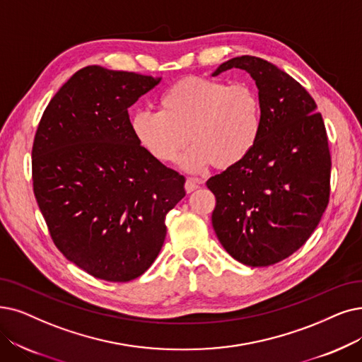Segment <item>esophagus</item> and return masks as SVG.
<instances>
[{
	"mask_svg": "<svg viewBox=\"0 0 362 362\" xmlns=\"http://www.w3.org/2000/svg\"><path fill=\"white\" fill-rule=\"evenodd\" d=\"M199 187H200V185H199V182H197L196 180L187 178V181H185V192H187V193H192V192L197 190Z\"/></svg>",
	"mask_w": 362,
	"mask_h": 362,
	"instance_id": "esophagus-1",
	"label": "esophagus"
}]
</instances>
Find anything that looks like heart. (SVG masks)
<instances>
[{
	"mask_svg": "<svg viewBox=\"0 0 362 362\" xmlns=\"http://www.w3.org/2000/svg\"><path fill=\"white\" fill-rule=\"evenodd\" d=\"M158 108L132 115L134 136L160 163L175 162L193 142L181 162L190 172L236 166L262 132V100L248 84L185 77L163 92Z\"/></svg>",
	"mask_w": 362,
	"mask_h": 362,
	"instance_id": "1",
	"label": "heart"
}]
</instances>
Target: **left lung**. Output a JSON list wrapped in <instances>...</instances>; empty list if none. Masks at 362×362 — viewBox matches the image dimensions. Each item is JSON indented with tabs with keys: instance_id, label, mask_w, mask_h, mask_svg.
Returning <instances> with one entry per match:
<instances>
[{
	"instance_id": "left-lung-1",
	"label": "left lung",
	"mask_w": 362,
	"mask_h": 362,
	"mask_svg": "<svg viewBox=\"0 0 362 362\" xmlns=\"http://www.w3.org/2000/svg\"><path fill=\"white\" fill-rule=\"evenodd\" d=\"M231 68L255 80L263 124L252 151L206 181L216 200L212 226L235 259L266 267L303 247L321 221L329 200L328 136L313 98L286 72L239 56L214 76Z\"/></svg>"
}]
</instances>
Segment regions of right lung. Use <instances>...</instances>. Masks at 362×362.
I'll use <instances>...</instances> for the list:
<instances>
[{"label":"right lung","instance_id":"add662e5","mask_svg":"<svg viewBox=\"0 0 362 362\" xmlns=\"http://www.w3.org/2000/svg\"><path fill=\"white\" fill-rule=\"evenodd\" d=\"M160 83L98 65L77 71L42 112L33 185L56 248L98 279L129 282L166 238L185 178L134 136L127 108Z\"/></svg>","mask_w":362,"mask_h":362}]
</instances>
